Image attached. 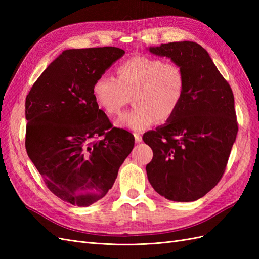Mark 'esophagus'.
I'll return each mask as SVG.
<instances>
[{"instance_id":"1","label":"esophagus","mask_w":259,"mask_h":259,"mask_svg":"<svg viewBox=\"0 0 259 259\" xmlns=\"http://www.w3.org/2000/svg\"><path fill=\"white\" fill-rule=\"evenodd\" d=\"M134 136H135V142L138 144V143H140L143 140V137H142V135L139 134V133H135L134 134Z\"/></svg>"}]
</instances>
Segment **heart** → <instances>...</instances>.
Returning <instances> with one entry per match:
<instances>
[{"mask_svg": "<svg viewBox=\"0 0 259 259\" xmlns=\"http://www.w3.org/2000/svg\"><path fill=\"white\" fill-rule=\"evenodd\" d=\"M185 93L186 74L182 66L145 55L121 62L116 79L103 74L93 84L98 107L110 117L120 114L133 97L136 107L123 113L116 125L137 132L156 121L168 122L183 104Z\"/></svg>", "mask_w": 259, "mask_h": 259, "instance_id": "1", "label": "heart"}]
</instances>
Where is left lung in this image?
I'll use <instances>...</instances> for the list:
<instances>
[{"mask_svg":"<svg viewBox=\"0 0 259 259\" xmlns=\"http://www.w3.org/2000/svg\"><path fill=\"white\" fill-rule=\"evenodd\" d=\"M150 52L183 67L186 93L175 115L143 136L153 151L146 166L148 179L153 189L168 200L195 201L222 179L236 142L233 93L198 43L161 44L150 48Z\"/></svg>","mask_w":259,"mask_h":259,"instance_id":"obj_1","label":"left lung"}]
</instances>
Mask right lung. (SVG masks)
<instances>
[{
  "instance_id": "obj_1",
  "label": "right lung",
  "mask_w": 259,
  "mask_h": 259,
  "mask_svg": "<svg viewBox=\"0 0 259 259\" xmlns=\"http://www.w3.org/2000/svg\"><path fill=\"white\" fill-rule=\"evenodd\" d=\"M124 51L67 50L46 68L26 98V149L49 189L70 204L105 197L133 150L130 132L112 127L93 84Z\"/></svg>"
}]
</instances>
